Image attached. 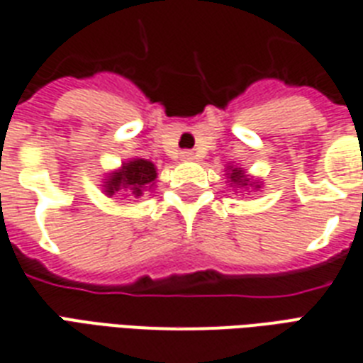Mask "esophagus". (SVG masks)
I'll list each match as a JSON object with an SVG mask.
<instances>
[{"instance_id":"34e87169","label":"esophagus","mask_w":363,"mask_h":363,"mask_svg":"<svg viewBox=\"0 0 363 363\" xmlns=\"http://www.w3.org/2000/svg\"><path fill=\"white\" fill-rule=\"evenodd\" d=\"M179 157H182V161H193V159H195V153L191 152V150H184V152L179 153Z\"/></svg>"}]
</instances>
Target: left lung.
Returning <instances> with one entry per match:
<instances>
[{"mask_svg": "<svg viewBox=\"0 0 363 363\" xmlns=\"http://www.w3.org/2000/svg\"><path fill=\"white\" fill-rule=\"evenodd\" d=\"M228 178H230V187H255V189L260 187L259 182H251V178L245 176L242 168H228Z\"/></svg>", "mask_w": 363, "mask_h": 363, "instance_id": "1", "label": "left lung"}]
</instances>
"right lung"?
I'll return each mask as SVG.
<instances>
[{"instance_id":"obj_1","label":"right lung","mask_w":363,"mask_h":363,"mask_svg":"<svg viewBox=\"0 0 363 363\" xmlns=\"http://www.w3.org/2000/svg\"><path fill=\"white\" fill-rule=\"evenodd\" d=\"M157 168L147 159H133L121 164L120 170H116L104 182V195L114 196L123 195L131 199H140L146 191L155 185Z\"/></svg>"}]
</instances>
